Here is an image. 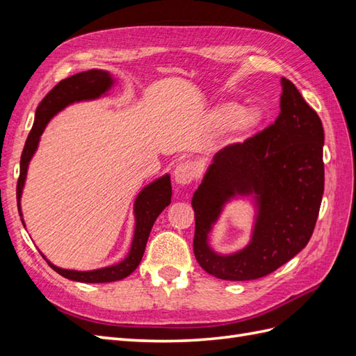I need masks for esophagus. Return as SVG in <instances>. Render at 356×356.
<instances>
[{
    "label": "esophagus",
    "instance_id": "obj_1",
    "mask_svg": "<svg viewBox=\"0 0 356 356\" xmlns=\"http://www.w3.org/2000/svg\"><path fill=\"white\" fill-rule=\"evenodd\" d=\"M197 172H199L197 165L193 163V161H184V163H179L174 170L175 182L179 186H187L197 177Z\"/></svg>",
    "mask_w": 356,
    "mask_h": 356
}]
</instances>
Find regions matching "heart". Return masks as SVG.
<instances>
[{
	"mask_svg": "<svg viewBox=\"0 0 356 356\" xmlns=\"http://www.w3.org/2000/svg\"><path fill=\"white\" fill-rule=\"evenodd\" d=\"M209 120L213 126L225 127L236 141L251 136L261 124L263 114L254 105L241 106L234 101H225L213 105L209 111Z\"/></svg>",
	"mask_w": 356,
	"mask_h": 356,
	"instance_id": "1",
	"label": "heart"
}]
</instances>
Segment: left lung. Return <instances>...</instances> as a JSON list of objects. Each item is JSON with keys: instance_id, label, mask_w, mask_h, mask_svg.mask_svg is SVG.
I'll list each match as a JSON object with an SVG mask.
<instances>
[{"instance_id": "left-lung-1", "label": "left lung", "mask_w": 356, "mask_h": 356, "mask_svg": "<svg viewBox=\"0 0 356 356\" xmlns=\"http://www.w3.org/2000/svg\"><path fill=\"white\" fill-rule=\"evenodd\" d=\"M281 86L275 124L215 154L191 199L196 260L224 281L275 272L303 250L315 229L324 195V127L293 83L282 77ZM238 198L256 209L250 242L221 254L210 246V233L223 208Z\"/></svg>"}]
</instances>
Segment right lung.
I'll return each instance as SVG.
<instances>
[{
    "instance_id": "obj_1",
    "label": "right lung",
    "mask_w": 356,
    "mask_h": 356,
    "mask_svg": "<svg viewBox=\"0 0 356 356\" xmlns=\"http://www.w3.org/2000/svg\"><path fill=\"white\" fill-rule=\"evenodd\" d=\"M115 77L105 70H89L84 72H79L71 77L62 80L58 86L53 88L44 99L41 101L35 111V120L32 126L28 139L24 147L22 157H20V175L17 181L16 196H17V209L20 220L24 222L22 213V200L28 168L32 157L37 153L40 139L49 122L56 114L63 111L67 106L86 101H96L108 96V92L115 86ZM172 197V186H170V175L165 174L148 184L138 193V196L134 202V217H135V230L134 239L131 243V250L122 261H118L113 266H106L95 270H72V268H62L56 264H53L49 258L40 251L42 258L50 264L53 270L58 272L60 276L71 279L75 282L84 284H105V282H115L122 281L127 277L143 260L145 251V245L148 241L149 232L153 229V224L157 220L166 207H169Z\"/></svg>"
}]
</instances>
